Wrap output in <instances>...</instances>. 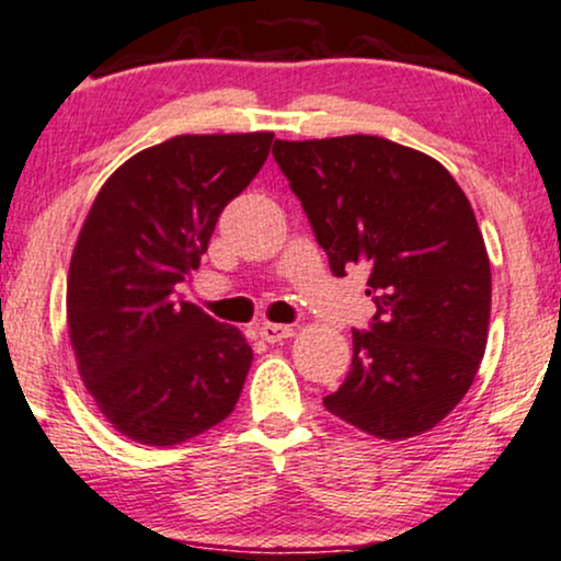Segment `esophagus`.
Masks as SVG:
<instances>
[{"mask_svg": "<svg viewBox=\"0 0 561 561\" xmlns=\"http://www.w3.org/2000/svg\"><path fill=\"white\" fill-rule=\"evenodd\" d=\"M294 328L291 325H278V322H262L260 325V339L267 344H278L283 339H291Z\"/></svg>", "mask_w": 561, "mask_h": 561, "instance_id": "esophagus-1", "label": "esophagus"}]
</instances>
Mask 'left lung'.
Returning a JSON list of instances; mask_svg holds the SVG:
<instances>
[{"label":"left lung","mask_w":561,"mask_h":561,"mask_svg":"<svg viewBox=\"0 0 561 561\" xmlns=\"http://www.w3.org/2000/svg\"><path fill=\"white\" fill-rule=\"evenodd\" d=\"M273 157L333 275L365 267L378 307L322 404L386 440L431 431L470 391L489 339L491 265L465 191L380 136L275 141Z\"/></svg>","instance_id":"1"}]
</instances>
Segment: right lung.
Wrapping results in <instances>:
<instances>
[{
    "mask_svg": "<svg viewBox=\"0 0 561 561\" xmlns=\"http://www.w3.org/2000/svg\"><path fill=\"white\" fill-rule=\"evenodd\" d=\"M270 147L273 134L168 138L121 164L91 204L68 273L70 344L99 412L130 440L183 444L241 397L252 346L175 288Z\"/></svg>",
    "mask_w": 561,
    "mask_h": 561,
    "instance_id": "1",
    "label": "right lung"
}]
</instances>
